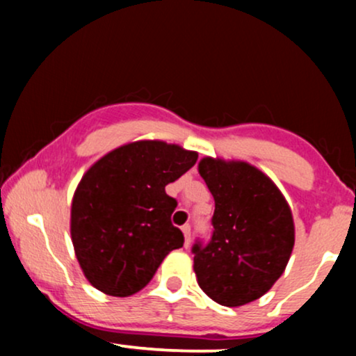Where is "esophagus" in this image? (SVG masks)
Instances as JSON below:
<instances>
[{"instance_id": "34e87169", "label": "esophagus", "mask_w": 356, "mask_h": 356, "mask_svg": "<svg viewBox=\"0 0 356 356\" xmlns=\"http://www.w3.org/2000/svg\"><path fill=\"white\" fill-rule=\"evenodd\" d=\"M182 232H184V239H186V248H189V244H191V226L189 224L182 226Z\"/></svg>"}]
</instances>
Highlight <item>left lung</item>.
Masks as SVG:
<instances>
[{"label": "left lung", "mask_w": 356, "mask_h": 356, "mask_svg": "<svg viewBox=\"0 0 356 356\" xmlns=\"http://www.w3.org/2000/svg\"><path fill=\"white\" fill-rule=\"evenodd\" d=\"M197 169L216 204L211 243L192 248L197 284L216 303L248 305L266 295L291 257V207L276 184L248 162L204 157Z\"/></svg>", "instance_id": "obj_1"}]
</instances>
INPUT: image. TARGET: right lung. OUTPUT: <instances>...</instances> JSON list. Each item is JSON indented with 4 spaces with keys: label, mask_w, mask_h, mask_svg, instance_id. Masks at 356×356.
Wrapping results in <instances>:
<instances>
[{
    "label": "right lung",
    "mask_w": 356,
    "mask_h": 356,
    "mask_svg": "<svg viewBox=\"0 0 356 356\" xmlns=\"http://www.w3.org/2000/svg\"><path fill=\"white\" fill-rule=\"evenodd\" d=\"M197 152L164 140L129 142L100 157L76 186L70 234L88 283L108 296L136 295L164 257L182 248L170 222L177 201L165 194Z\"/></svg>",
    "instance_id": "1"
}]
</instances>
